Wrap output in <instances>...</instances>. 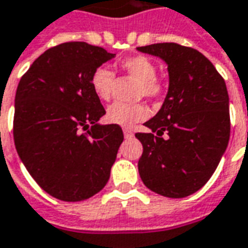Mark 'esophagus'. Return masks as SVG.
Wrapping results in <instances>:
<instances>
[{
  "label": "esophagus",
  "mask_w": 248,
  "mask_h": 248,
  "mask_svg": "<svg viewBox=\"0 0 248 248\" xmlns=\"http://www.w3.org/2000/svg\"><path fill=\"white\" fill-rule=\"evenodd\" d=\"M124 138H133V137H134L133 131L129 129H124Z\"/></svg>",
  "instance_id": "esophagus-1"
}]
</instances>
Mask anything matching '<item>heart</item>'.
Returning a JSON list of instances; mask_svg holds the SVG:
<instances>
[{"label":"heart","instance_id":"obj_1","mask_svg":"<svg viewBox=\"0 0 248 248\" xmlns=\"http://www.w3.org/2000/svg\"><path fill=\"white\" fill-rule=\"evenodd\" d=\"M119 68L126 75L136 79V98L154 99L160 96L162 91L161 83L157 80V67L146 56H133L119 63ZM91 86L95 95L102 100H110L115 87V75L107 67H98L91 76ZM149 110L143 103H124L115 102L107 108L106 118L110 124L122 127H130L137 122L148 118Z\"/></svg>","mask_w":248,"mask_h":248}]
</instances>
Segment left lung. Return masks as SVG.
I'll list each match as a JSON object with an SVG mask.
<instances>
[{"mask_svg": "<svg viewBox=\"0 0 248 248\" xmlns=\"http://www.w3.org/2000/svg\"><path fill=\"white\" fill-rule=\"evenodd\" d=\"M168 64L169 88L160 111L137 133L143 152L138 172L161 196L181 199L207 184L230 140L226 83L214 64L193 48L176 43L138 46Z\"/></svg>", "mask_w": 248, "mask_h": 248, "instance_id": "left-lung-1", "label": "left lung"}]
</instances>
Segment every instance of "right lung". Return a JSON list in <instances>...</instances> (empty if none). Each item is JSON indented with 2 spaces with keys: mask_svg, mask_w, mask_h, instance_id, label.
I'll list each match as a JSON object with an SVG mask.
<instances>
[{
  "mask_svg": "<svg viewBox=\"0 0 248 248\" xmlns=\"http://www.w3.org/2000/svg\"><path fill=\"white\" fill-rule=\"evenodd\" d=\"M115 56L70 41L46 49L16 91L13 137L34 181L63 202H82L105 188L124 141L118 124H99L106 110L91 86L94 71Z\"/></svg>",
  "mask_w": 248,
  "mask_h": 248,
  "instance_id": "obj_1",
  "label": "right lung"
}]
</instances>
